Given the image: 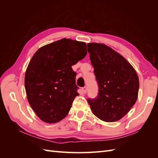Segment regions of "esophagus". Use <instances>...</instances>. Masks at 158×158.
Segmentation results:
<instances>
[{
  "instance_id": "34e87169",
  "label": "esophagus",
  "mask_w": 158,
  "mask_h": 158,
  "mask_svg": "<svg viewBox=\"0 0 158 158\" xmlns=\"http://www.w3.org/2000/svg\"><path fill=\"white\" fill-rule=\"evenodd\" d=\"M82 91H83L84 94H85V93L87 92V88L85 87V86H84V88H82Z\"/></svg>"
}]
</instances>
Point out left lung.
Here are the masks:
<instances>
[{
  "instance_id": "8db88e82",
  "label": "left lung",
  "mask_w": 158,
  "mask_h": 158,
  "mask_svg": "<svg viewBox=\"0 0 158 158\" xmlns=\"http://www.w3.org/2000/svg\"><path fill=\"white\" fill-rule=\"evenodd\" d=\"M87 46L99 86L97 98L88 99L91 110L103 121H117L138 99L139 79L136 72L110 47L98 43H89Z\"/></svg>"
}]
</instances>
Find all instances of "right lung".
<instances>
[{"instance_id": "right-lung-1", "label": "right lung", "mask_w": 158, "mask_h": 158, "mask_svg": "<svg viewBox=\"0 0 158 158\" xmlns=\"http://www.w3.org/2000/svg\"><path fill=\"white\" fill-rule=\"evenodd\" d=\"M87 54L82 41L63 38L43 46L32 56L25 74L27 101L41 121L59 122L79 95L72 66Z\"/></svg>"}]
</instances>
